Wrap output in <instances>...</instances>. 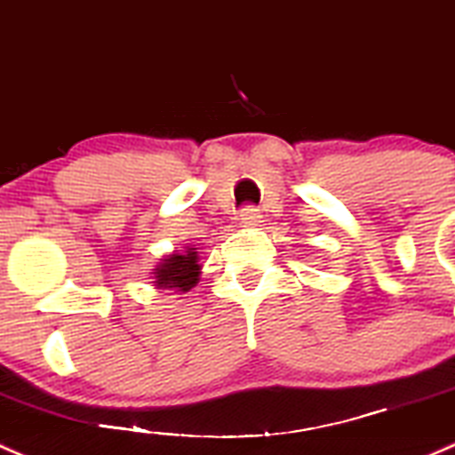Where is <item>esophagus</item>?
<instances>
[{
    "label": "esophagus",
    "instance_id": "obj_1",
    "mask_svg": "<svg viewBox=\"0 0 455 455\" xmlns=\"http://www.w3.org/2000/svg\"><path fill=\"white\" fill-rule=\"evenodd\" d=\"M259 222H261V215L255 207H251V204H248V207H243L240 212V224H242V227H248V228L259 227Z\"/></svg>",
    "mask_w": 455,
    "mask_h": 455
}]
</instances>
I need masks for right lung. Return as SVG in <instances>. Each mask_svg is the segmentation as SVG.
Segmentation results:
<instances>
[{
	"label": "right lung",
	"mask_w": 455,
	"mask_h": 455,
	"mask_svg": "<svg viewBox=\"0 0 455 455\" xmlns=\"http://www.w3.org/2000/svg\"><path fill=\"white\" fill-rule=\"evenodd\" d=\"M203 264H200L198 248L185 246L183 252L174 251L159 261L152 272V283L156 290H172L174 294H185L194 285H198Z\"/></svg>",
	"instance_id": "right-lung-1"
}]
</instances>
